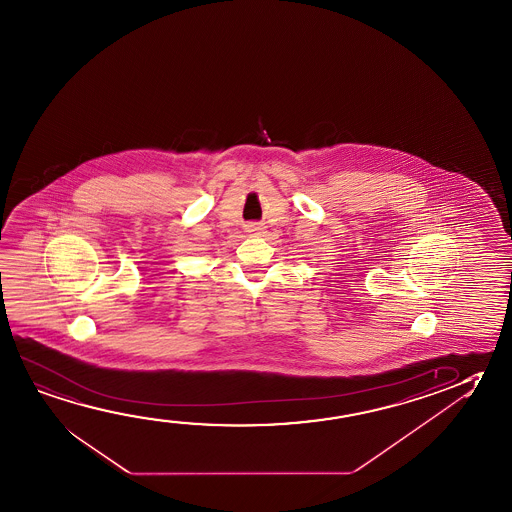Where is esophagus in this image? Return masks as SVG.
<instances>
[{"label": "esophagus", "instance_id": "34e87169", "mask_svg": "<svg viewBox=\"0 0 512 512\" xmlns=\"http://www.w3.org/2000/svg\"><path fill=\"white\" fill-rule=\"evenodd\" d=\"M250 228H252V230H259V227H255V225H250Z\"/></svg>", "mask_w": 512, "mask_h": 512}]
</instances>
